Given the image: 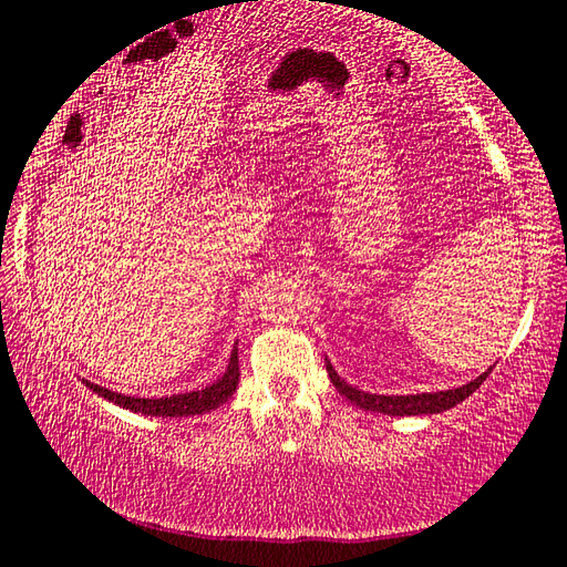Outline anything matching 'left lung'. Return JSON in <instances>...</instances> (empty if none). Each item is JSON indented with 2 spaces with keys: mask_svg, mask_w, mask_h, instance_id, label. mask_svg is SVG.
Masks as SVG:
<instances>
[{
  "mask_svg": "<svg viewBox=\"0 0 567 567\" xmlns=\"http://www.w3.org/2000/svg\"><path fill=\"white\" fill-rule=\"evenodd\" d=\"M327 362V374L332 379L334 389L339 394L347 396L352 404H357L359 409L364 411H377V414H389V416H419V414H441V411H446L451 406L461 404L463 399L471 396L473 391H476L483 382H486V377L491 374L483 372L481 377L473 379V382L456 386V389H446V391H424V394H404V396H394V394H369V391L357 389L352 384H347L342 377L334 372V367Z\"/></svg>",
  "mask_w": 567,
  "mask_h": 567,
  "instance_id": "8db88e82",
  "label": "left lung"
}]
</instances>
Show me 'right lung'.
Returning a JSON list of instances; mask_svg holds the SVG:
<instances>
[{"instance_id":"add662e5","label":"right lung","mask_w":567,"mask_h":567,"mask_svg":"<svg viewBox=\"0 0 567 567\" xmlns=\"http://www.w3.org/2000/svg\"><path fill=\"white\" fill-rule=\"evenodd\" d=\"M240 382V367H238V344L233 347L230 352V362L225 374L220 379H215L213 384L198 391H185V394H173V396H161V399H141V396H128V394H118V391H111L106 386H99L94 382L84 384L94 391V394L104 396L106 401L116 406H123L128 411H136V414H146V416H195V414H208V411L218 409L225 404L238 389Z\"/></svg>"}]
</instances>
